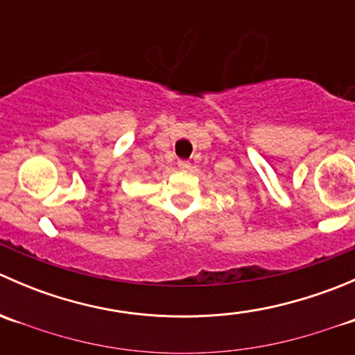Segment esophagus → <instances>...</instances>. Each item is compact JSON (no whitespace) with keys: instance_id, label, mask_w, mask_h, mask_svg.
I'll return each mask as SVG.
<instances>
[{"instance_id":"esophagus-1","label":"esophagus","mask_w":355,"mask_h":355,"mask_svg":"<svg viewBox=\"0 0 355 355\" xmlns=\"http://www.w3.org/2000/svg\"><path fill=\"white\" fill-rule=\"evenodd\" d=\"M191 166H192L191 161H185V159L178 161V168H180L182 171H189V170H191Z\"/></svg>"}]
</instances>
